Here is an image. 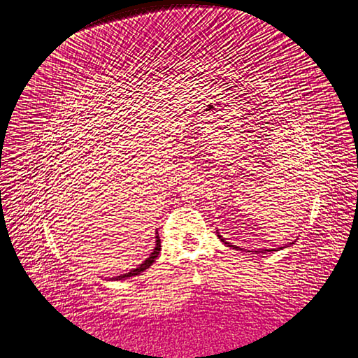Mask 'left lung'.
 Here are the masks:
<instances>
[{
  "mask_svg": "<svg viewBox=\"0 0 358 358\" xmlns=\"http://www.w3.org/2000/svg\"><path fill=\"white\" fill-rule=\"evenodd\" d=\"M217 236L218 238H220V241H223L224 242V244L227 245V247H234V248H236V250H244V248H239V247H236V245H232V244H230V242H227L220 234H218V230H217ZM292 244H294V242H290V244H285L284 247H280V248H271V250H259V251H256V252H260V255H266V252H272V251H278V250H282V248H285V247H290ZM245 251V250H244ZM245 252H248V251H245ZM251 252V251H250Z\"/></svg>",
  "mask_w": 358,
  "mask_h": 358,
  "instance_id": "8db88e82",
  "label": "left lung"
}]
</instances>
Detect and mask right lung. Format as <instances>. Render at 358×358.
I'll return each instance as SVG.
<instances>
[{"label": "right lung", "mask_w": 358, "mask_h": 358, "mask_svg": "<svg viewBox=\"0 0 358 358\" xmlns=\"http://www.w3.org/2000/svg\"><path fill=\"white\" fill-rule=\"evenodd\" d=\"M156 245H155V248H153V251H152V255H150L141 264H138V266L135 268V269H131L129 272H126V273H123V275H119V276H116V278H113V280H126V278H129V276H135V275H140L141 272H144L145 269H148L150 266H152V264L155 263V260L157 259V256H159V252H160V238H159V234L156 232Z\"/></svg>", "instance_id": "obj_1"}]
</instances>
